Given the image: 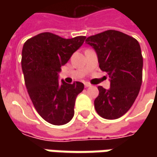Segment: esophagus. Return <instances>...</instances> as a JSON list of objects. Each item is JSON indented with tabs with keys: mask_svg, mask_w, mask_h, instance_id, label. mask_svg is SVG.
Instances as JSON below:
<instances>
[{
	"mask_svg": "<svg viewBox=\"0 0 157 157\" xmlns=\"http://www.w3.org/2000/svg\"><path fill=\"white\" fill-rule=\"evenodd\" d=\"M84 85H85V86H86V87H89V86H91V84H90V83H88V82H85V83H84Z\"/></svg>",
	"mask_w": 157,
	"mask_h": 157,
	"instance_id": "34e87169",
	"label": "esophagus"
}]
</instances>
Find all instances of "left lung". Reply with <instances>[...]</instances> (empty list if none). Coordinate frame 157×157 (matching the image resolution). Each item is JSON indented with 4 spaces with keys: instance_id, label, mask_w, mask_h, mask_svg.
<instances>
[{
    "instance_id": "8db88e82",
    "label": "left lung",
    "mask_w": 157,
    "mask_h": 157,
    "mask_svg": "<svg viewBox=\"0 0 157 157\" xmlns=\"http://www.w3.org/2000/svg\"><path fill=\"white\" fill-rule=\"evenodd\" d=\"M97 53L101 71L110 78V88L98 86L94 100L98 114L107 120L121 117L130 109L142 82V59L138 41L117 30H105L86 40Z\"/></svg>"
}]
</instances>
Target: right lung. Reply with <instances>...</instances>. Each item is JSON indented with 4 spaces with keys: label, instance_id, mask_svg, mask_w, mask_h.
I'll use <instances>...</instances> for the list:
<instances>
[{
    "label": "right lung",
    "instance_id": "right-lung-1",
    "mask_svg": "<svg viewBox=\"0 0 157 157\" xmlns=\"http://www.w3.org/2000/svg\"><path fill=\"white\" fill-rule=\"evenodd\" d=\"M86 36L65 39L44 32L28 39L21 52V69L28 94L40 116L53 125L69 122L74 115L78 94L84 89L81 82L58 81L61 66L83 44Z\"/></svg>",
    "mask_w": 157,
    "mask_h": 157
}]
</instances>
